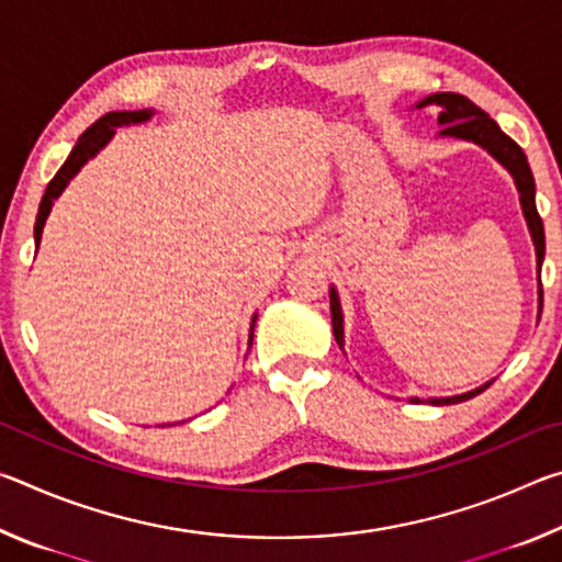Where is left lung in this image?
I'll use <instances>...</instances> for the list:
<instances>
[{
	"label": "left lung",
	"mask_w": 562,
	"mask_h": 562,
	"mask_svg": "<svg viewBox=\"0 0 562 562\" xmlns=\"http://www.w3.org/2000/svg\"><path fill=\"white\" fill-rule=\"evenodd\" d=\"M424 106H436L439 109V136L441 138H459V140H469V144L481 146L486 154H491L498 164L508 170L513 176V183L518 188V198H520V211L522 217H526V225L532 237V245H536V262H538V312L543 310V284H540V268H543L546 260V233H543V221H540L538 207H536V180H532L528 158L522 154V148L516 144V140L508 138L506 133L501 131V126L493 121L486 111L475 106L471 99L461 97V93H429V97L422 99L416 103V109ZM329 310H331V329H335V339L339 349H345V315H341V302L337 288L331 284L329 288ZM493 384V379L486 384L471 389V392L456 394V396H429V398H418L412 396L408 402H429L434 406H443V404H459L465 402V398H473L475 394H481L483 389H488Z\"/></svg>",
	"instance_id": "left-lung-1"
}]
</instances>
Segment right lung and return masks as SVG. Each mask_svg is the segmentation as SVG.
<instances>
[{
    "label": "right lung",
    "instance_id": "right-lung-1",
    "mask_svg": "<svg viewBox=\"0 0 562 562\" xmlns=\"http://www.w3.org/2000/svg\"><path fill=\"white\" fill-rule=\"evenodd\" d=\"M154 109H144V111H109L106 116H101L97 123H91V126L81 133L79 140H76V146L71 148L69 158L64 160V166L59 168V173H56L49 186H46L44 195H42V203H40V213H36V223H34V245L40 247L42 243V233H44V223L46 217H49L54 201L59 198L66 186L71 183V178L79 173V170L89 164L93 156H99V150H103L109 146V140L116 136V128L121 126H136V123H146L154 119ZM255 319L258 315H252L250 322V345H252V329H255ZM170 426V424H168Z\"/></svg>",
    "mask_w": 562,
    "mask_h": 562
}]
</instances>
